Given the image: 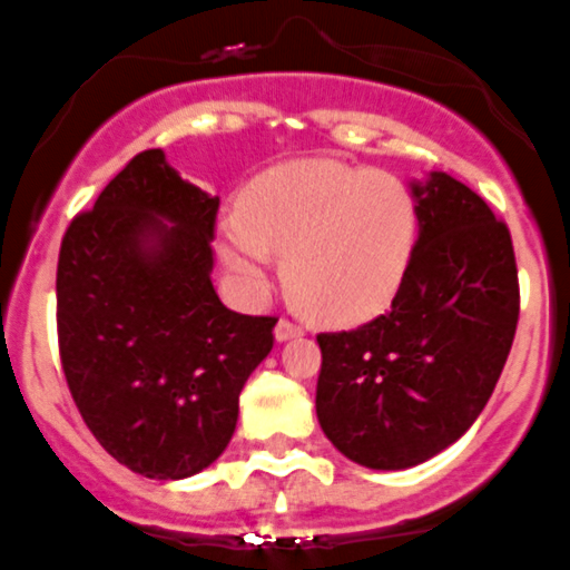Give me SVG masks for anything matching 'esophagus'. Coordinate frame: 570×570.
<instances>
[{
	"label": "esophagus",
	"instance_id": "34e87169",
	"mask_svg": "<svg viewBox=\"0 0 570 570\" xmlns=\"http://www.w3.org/2000/svg\"><path fill=\"white\" fill-rule=\"evenodd\" d=\"M302 333H305V327L296 325V322H291V320H279V322H276V327H274L276 342H288V338L302 336Z\"/></svg>",
	"mask_w": 570,
	"mask_h": 570
}]
</instances>
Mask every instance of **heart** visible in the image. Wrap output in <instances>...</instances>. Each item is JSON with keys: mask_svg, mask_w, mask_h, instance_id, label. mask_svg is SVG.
Wrapping results in <instances>:
<instances>
[{"mask_svg": "<svg viewBox=\"0 0 570 570\" xmlns=\"http://www.w3.org/2000/svg\"><path fill=\"white\" fill-rule=\"evenodd\" d=\"M417 212L395 175L311 158L250 183L217 220V254L239 288L268 291L282 257L291 302L322 325H358L393 302L415 248Z\"/></svg>", "mask_w": 570, "mask_h": 570, "instance_id": "obj_1", "label": "heart"}]
</instances>
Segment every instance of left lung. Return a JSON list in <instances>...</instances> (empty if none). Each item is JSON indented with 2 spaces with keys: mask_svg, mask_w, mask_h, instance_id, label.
<instances>
[{
  "mask_svg": "<svg viewBox=\"0 0 570 570\" xmlns=\"http://www.w3.org/2000/svg\"><path fill=\"white\" fill-rule=\"evenodd\" d=\"M417 239L384 316L320 333L316 415L358 466L410 469L478 421L514 342L520 288L511 234L461 180L410 183Z\"/></svg>",
  "mask_w": 570,
  "mask_h": 570,
  "instance_id": "obj_1",
  "label": "left lung"
}]
</instances>
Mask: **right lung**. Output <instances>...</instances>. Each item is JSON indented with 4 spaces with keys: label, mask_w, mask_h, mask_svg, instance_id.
<instances>
[{
    "label": "right lung",
    "mask_w": 570,
    "mask_h": 570,
    "mask_svg": "<svg viewBox=\"0 0 570 570\" xmlns=\"http://www.w3.org/2000/svg\"><path fill=\"white\" fill-rule=\"evenodd\" d=\"M217 208L164 149H146L61 239L67 387L98 443L144 478L212 466L237 430L245 381L274 347V316L228 311L214 291Z\"/></svg>",
    "instance_id": "obj_1"
}]
</instances>
